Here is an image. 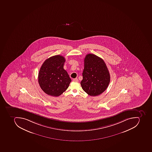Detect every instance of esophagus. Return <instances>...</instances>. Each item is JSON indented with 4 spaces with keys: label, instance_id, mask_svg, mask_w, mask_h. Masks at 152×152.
I'll list each match as a JSON object with an SVG mask.
<instances>
[{
    "label": "esophagus",
    "instance_id": "esophagus-1",
    "mask_svg": "<svg viewBox=\"0 0 152 152\" xmlns=\"http://www.w3.org/2000/svg\"><path fill=\"white\" fill-rule=\"evenodd\" d=\"M73 81H75V82H78L79 80H78V79L77 78H75V79H73V80H72Z\"/></svg>",
    "mask_w": 152,
    "mask_h": 152
}]
</instances>
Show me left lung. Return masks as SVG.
<instances>
[{"label": "left lung", "instance_id": "obj_1", "mask_svg": "<svg viewBox=\"0 0 152 152\" xmlns=\"http://www.w3.org/2000/svg\"><path fill=\"white\" fill-rule=\"evenodd\" d=\"M81 87L90 96H98L108 86L110 75L105 63L102 58L94 54L86 55L82 72Z\"/></svg>", "mask_w": 152, "mask_h": 152}]
</instances>
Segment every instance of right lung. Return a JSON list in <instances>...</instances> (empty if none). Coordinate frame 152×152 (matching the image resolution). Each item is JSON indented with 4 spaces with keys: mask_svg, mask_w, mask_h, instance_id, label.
Here are the masks:
<instances>
[{
    "mask_svg": "<svg viewBox=\"0 0 152 152\" xmlns=\"http://www.w3.org/2000/svg\"><path fill=\"white\" fill-rule=\"evenodd\" d=\"M65 58L60 55L49 57L40 68L38 82L45 93L58 96L67 89L72 81L67 72L64 69Z\"/></svg>",
    "mask_w": 152,
    "mask_h": 152,
    "instance_id": "1",
    "label": "right lung"
}]
</instances>
